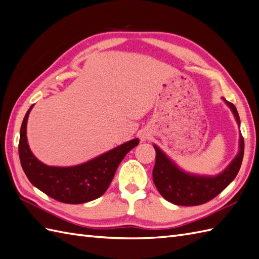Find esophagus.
Instances as JSON below:
<instances>
[{
  "instance_id": "esophagus-1",
  "label": "esophagus",
  "mask_w": 259,
  "mask_h": 259,
  "mask_svg": "<svg viewBox=\"0 0 259 259\" xmlns=\"http://www.w3.org/2000/svg\"><path fill=\"white\" fill-rule=\"evenodd\" d=\"M150 136H151V134H150V132H149L148 130L142 131L141 134H140V137H141V141H142V142L147 141L148 138H150Z\"/></svg>"
}]
</instances>
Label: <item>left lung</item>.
<instances>
[{
    "instance_id": "8db88e82",
    "label": "left lung",
    "mask_w": 259,
    "mask_h": 259,
    "mask_svg": "<svg viewBox=\"0 0 259 259\" xmlns=\"http://www.w3.org/2000/svg\"><path fill=\"white\" fill-rule=\"evenodd\" d=\"M231 109L238 127L241 119L234 104L222 98ZM156 162L153 170V179L157 190L169 202L176 205L192 206L203 204L222 192L235 179L241 168L244 156V140L239 134L238 151L228 167L215 176L188 172L180 168L170 157L154 144Z\"/></svg>"
}]
</instances>
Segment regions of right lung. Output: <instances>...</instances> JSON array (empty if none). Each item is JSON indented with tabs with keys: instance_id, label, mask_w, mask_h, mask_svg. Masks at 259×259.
<instances>
[{
	"instance_id": "add662e5",
	"label": "right lung",
	"mask_w": 259,
	"mask_h": 259,
	"mask_svg": "<svg viewBox=\"0 0 259 259\" xmlns=\"http://www.w3.org/2000/svg\"><path fill=\"white\" fill-rule=\"evenodd\" d=\"M31 105L23 119L18 154L25 175L31 185L53 199L69 204H80L100 198L111 184L116 169L140 140L134 138L75 166H48L31 153L27 141V121Z\"/></svg>"
}]
</instances>
